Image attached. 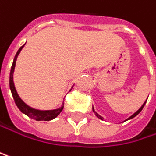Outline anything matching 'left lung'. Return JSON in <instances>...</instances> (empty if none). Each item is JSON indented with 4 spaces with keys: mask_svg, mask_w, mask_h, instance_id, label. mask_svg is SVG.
Wrapping results in <instances>:
<instances>
[{
    "mask_svg": "<svg viewBox=\"0 0 156 156\" xmlns=\"http://www.w3.org/2000/svg\"><path fill=\"white\" fill-rule=\"evenodd\" d=\"M145 103H146V101H145V102H144V104H143V105H142V107H141V108H140V109H139V110H138V111H137V112H135V113H133V115H132V116H131V117H129V118H128V119H127V120H126V121H128V120H131V119H133V118H134V117H135V116H136V115H138V114H139V113H140V112H141V111H142V110H143V108H144V105H145ZM92 109H93V108H92ZM93 112H95V111H94V109H93ZM95 114H96V116H97V117H99V118H100V119H101V120H102V119H103V118H102V117H101V116H100V115H99V114H98V113H97V112H95Z\"/></svg>",
    "mask_w": 156,
    "mask_h": 156,
    "instance_id": "obj_1",
    "label": "left lung"
}]
</instances>
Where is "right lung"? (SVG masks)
I'll list each match as a JSON object with an SVG mask.
<instances>
[{
    "instance_id": "right-lung-1",
    "label": "right lung",
    "mask_w": 156,
    "mask_h": 156,
    "mask_svg": "<svg viewBox=\"0 0 156 156\" xmlns=\"http://www.w3.org/2000/svg\"><path fill=\"white\" fill-rule=\"evenodd\" d=\"M23 46H24V44L23 46H21L19 48V50L17 51V53H16V55L14 56L13 62H12V68H11V72H10V89H11V91H12L13 100H14L15 104L18 107V109L23 114H25L26 116H28L29 118L34 119L35 121H51V120L55 119V117H57L60 114V112L63 111L64 104H62V106L60 108L55 109V110H50V111L35 110V109H33V108L29 107L27 104H25L22 101V99L19 97V95H18V93H17V91L15 90L14 83H13V71H14V67H15L17 56L20 54V52H21V50L23 49Z\"/></svg>"
}]
</instances>
